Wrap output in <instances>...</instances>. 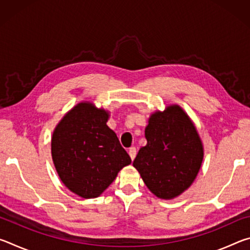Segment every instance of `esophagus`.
I'll return each instance as SVG.
<instances>
[{"instance_id": "obj_1", "label": "esophagus", "mask_w": 250, "mask_h": 250, "mask_svg": "<svg viewBox=\"0 0 250 250\" xmlns=\"http://www.w3.org/2000/svg\"><path fill=\"white\" fill-rule=\"evenodd\" d=\"M135 154H137V150H135L134 146H131L130 149H129V155H130V158H131V160H132V161L135 158Z\"/></svg>"}]
</instances>
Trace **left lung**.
I'll use <instances>...</instances> for the list:
<instances>
[{
  "label": "left lung",
  "instance_id": "1",
  "mask_svg": "<svg viewBox=\"0 0 250 250\" xmlns=\"http://www.w3.org/2000/svg\"><path fill=\"white\" fill-rule=\"evenodd\" d=\"M145 134L146 146L139 150L133 167L155 196H179L195 180L204 156L195 126L180 105L173 104L152 113Z\"/></svg>",
  "mask_w": 250,
  "mask_h": 250
}]
</instances>
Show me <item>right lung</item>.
<instances>
[{
  "instance_id": "obj_1",
  "label": "right lung",
  "mask_w": 250,
  "mask_h": 250,
  "mask_svg": "<svg viewBox=\"0 0 250 250\" xmlns=\"http://www.w3.org/2000/svg\"><path fill=\"white\" fill-rule=\"evenodd\" d=\"M108 111L80 103L66 113L52 137V156L67 188L83 198L98 197L131 159L107 125Z\"/></svg>"
}]
</instances>
